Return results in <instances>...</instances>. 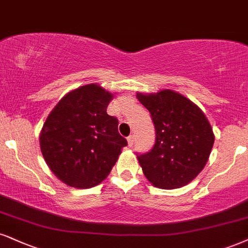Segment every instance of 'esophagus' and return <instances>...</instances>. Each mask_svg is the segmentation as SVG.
<instances>
[{
    "label": "esophagus",
    "mask_w": 248,
    "mask_h": 248,
    "mask_svg": "<svg viewBox=\"0 0 248 248\" xmlns=\"http://www.w3.org/2000/svg\"><path fill=\"white\" fill-rule=\"evenodd\" d=\"M133 136H129L127 137V143H129V146L131 147V146L133 145Z\"/></svg>",
    "instance_id": "obj_1"
}]
</instances>
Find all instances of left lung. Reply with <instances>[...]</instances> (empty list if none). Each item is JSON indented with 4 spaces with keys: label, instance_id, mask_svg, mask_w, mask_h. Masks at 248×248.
<instances>
[{
    "label": "left lung",
    "instance_id": "left-lung-1",
    "mask_svg": "<svg viewBox=\"0 0 248 248\" xmlns=\"http://www.w3.org/2000/svg\"><path fill=\"white\" fill-rule=\"evenodd\" d=\"M151 112L156 138L151 151L138 155L143 175L155 187L179 188L192 182L208 161L215 136L202 110L171 90L137 93Z\"/></svg>",
    "mask_w": 248,
    "mask_h": 248
}]
</instances>
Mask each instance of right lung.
Wrapping results in <instances>:
<instances>
[{
    "instance_id": "right-lung-1",
    "label": "right lung",
    "mask_w": 248,
    "mask_h": 248,
    "mask_svg": "<svg viewBox=\"0 0 248 248\" xmlns=\"http://www.w3.org/2000/svg\"><path fill=\"white\" fill-rule=\"evenodd\" d=\"M111 93L88 84L64 95L46 119L40 148L54 175L66 185L90 188L107 178L126 139L107 114Z\"/></svg>"
}]
</instances>
